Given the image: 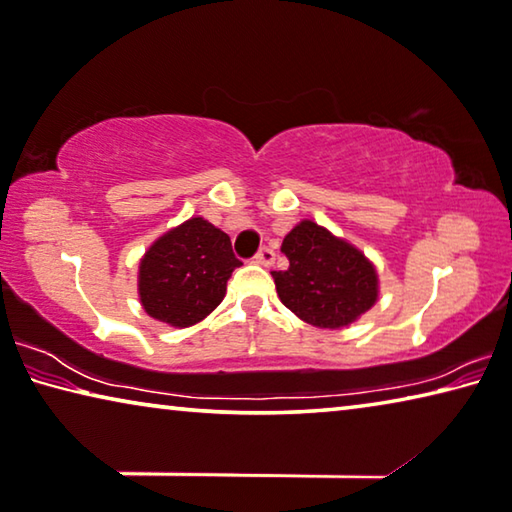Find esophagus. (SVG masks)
Listing matches in <instances>:
<instances>
[{
	"label": "esophagus",
	"instance_id": "obj_1",
	"mask_svg": "<svg viewBox=\"0 0 512 512\" xmlns=\"http://www.w3.org/2000/svg\"><path fill=\"white\" fill-rule=\"evenodd\" d=\"M254 261H256L258 265L270 267V265L274 263V249H270V247H261V249H258V254L254 256Z\"/></svg>",
	"mask_w": 512,
	"mask_h": 512
}]
</instances>
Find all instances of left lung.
<instances>
[{"mask_svg":"<svg viewBox=\"0 0 512 512\" xmlns=\"http://www.w3.org/2000/svg\"><path fill=\"white\" fill-rule=\"evenodd\" d=\"M288 270L272 272L277 295L297 318L320 329H341L371 311L380 295L375 265L348 240L302 219L283 238Z\"/></svg>","mask_w":512,"mask_h":512,"instance_id":"8db88e82","label":"left lung"}]
</instances>
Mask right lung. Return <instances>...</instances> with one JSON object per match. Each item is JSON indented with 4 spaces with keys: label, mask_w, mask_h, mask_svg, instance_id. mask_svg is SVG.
<instances>
[{
    "label": "right lung",
    "mask_w": 512,
    "mask_h": 512,
    "mask_svg": "<svg viewBox=\"0 0 512 512\" xmlns=\"http://www.w3.org/2000/svg\"><path fill=\"white\" fill-rule=\"evenodd\" d=\"M242 263L231 238L208 219L192 217L160 235L139 261V302L169 327L201 322L226 295V281Z\"/></svg>",
    "instance_id": "add662e5"
}]
</instances>
